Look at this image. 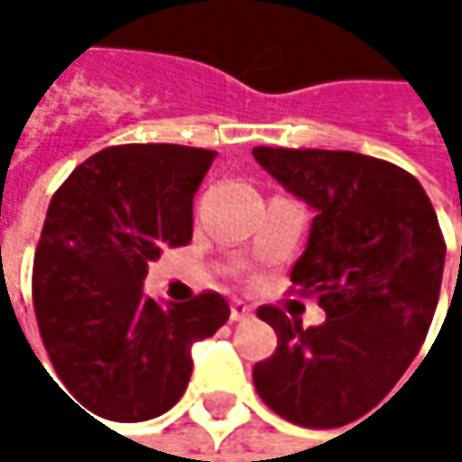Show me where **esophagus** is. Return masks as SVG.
Wrapping results in <instances>:
<instances>
[{"mask_svg": "<svg viewBox=\"0 0 462 462\" xmlns=\"http://www.w3.org/2000/svg\"><path fill=\"white\" fill-rule=\"evenodd\" d=\"M230 319L235 323L245 321V319H251V308H248V305H243V302H232Z\"/></svg>", "mask_w": 462, "mask_h": 462, "instance_id": "34e87169", "label": "esophagus"}]
</instances>
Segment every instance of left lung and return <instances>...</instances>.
Returning <instances> with one entry per match:
<instances>
[{"instance_id": "left-lung-1", "label": "left lung", "mask_w": 462, "mask_h": 462, "mask_svg": "<svg viewBox=\"0 0 462 462\" xmlns=\"http://www.w3.org/2000/svg\"><path fill=\"white\" fill-rule=\"evenodd\" d=\"M254 160L316 211L291 281L326 313L302 328L259 308L278 347L254 385L289 422L339 428L377 407L425 342L447 256L439 219L415 176L377 157L256 146Z\"/></svg>"}]
</instances>
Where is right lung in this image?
<instances>
[{"mask_svg": "<svg viewBox=\"0 0 462 462\" xmlns=\"http://www.w3.org/2000/svg\"><path fill=\"white\" fill-rule=\"evenodd\" d=\"M214 157L179 143L109 146L50 200L34 313L55 374L93 415L139 422L168 412L187 391L192 345L230 319L219 294H143L149 262L192 240V200Z\"/></svg>", "mask_w": 462, "mask_h": 462, "instance_id": "right-lung-1", "label": "right lung"}]
</instances>
